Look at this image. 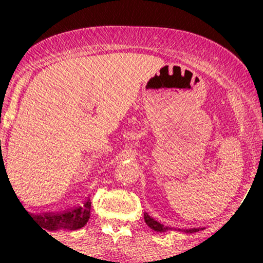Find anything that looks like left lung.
<instances>
[{"instance_id":"obj_1","label":"left lung","mask_w":263,"mask_h":263,"mask_svg":"<svg viewBox=\"0 0 263 263\" xmlns=\"http://www.w3.org/2000/svg\"><path fill=\"white\" fill-rule=\"evenodd\" d=\"M144 221H146V224L149 226L152 230H155L157 232H165V231H170V230H173V229L170 228V226H164L161 222H158L157 220H155L153 218H151L147 213H144ZM178 231H183V232H188V234H193V232H197L199 230H204L203 228H198V229H176Z\"/></svg>"}]
</instances>
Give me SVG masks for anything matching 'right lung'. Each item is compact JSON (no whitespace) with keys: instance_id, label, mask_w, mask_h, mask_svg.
<instances>
[{"instance_id":"1","label":"right lung","mask_w":263,"mask_h":263,"mask_svg":"<svg viewBox=\"0 0 263 263\" xmlns=\"http://www.w3.org/2000/svg\"><path fill=\"white\" fill-rule=\"evenodd\" d=\"M90 209H91V201H90V198H86L83 205L75 206L73 209H68L62 211V213H47L31 216L34 219V221H37L44 229V231H54L60 230V229H63V230H78L89 221Z\"/></svg>"}]
</instances>
